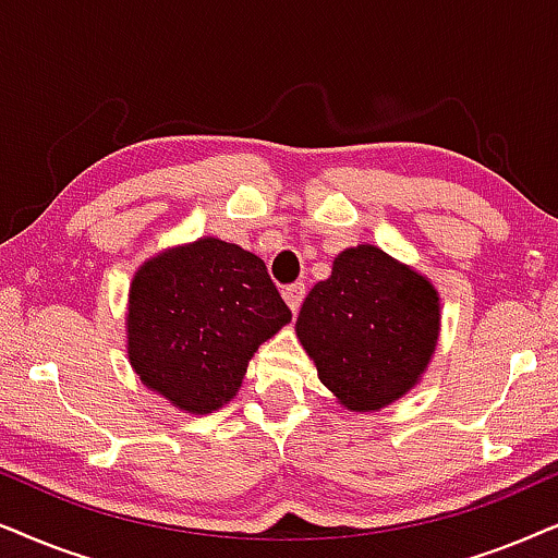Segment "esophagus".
Instances as JSON below:
<instances>
[{
    "instance_id": "esophagus-1",
    "label": "esophagus",
    "mask_w": 558,
    "mask_h": 558,
    "mask_svg": "<svg viewBox=\"0 0 558 558\" xmlns=\"http://www.w3.org/2000/svg\"><path fill=\"white\" fill-rule=\"evenodd\" d=\"M283 299H286L288 306H291V312L295 314V312H299V308H301L303 299H306V286H303V283L286 286V288H283Z\"/></svg>"
}]
</instances>
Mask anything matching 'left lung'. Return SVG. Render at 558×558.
<instances>
[{"instance_id":"left-lung-1","label":"left lung","mask_w":558,"mask_h":558,"mask_svg":"<svg viewBox=\"0 0 558 558\" xmlns=\"http://www.w3.org/2000/svg\"><path fill=\"white\" fill-rule=\"evenodd\" d=\"M437 329L435 288L371 244L335 259L295 322L322 384L355 412L391 404L417 384Z\"/></svg>"}]
</instances>
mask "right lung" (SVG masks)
Segmentation results:
<instances>
[{
	"mask_svg": "<svg viewBox=\"0 0 558 558\" xmlns=\"http://www.w3.org/2000/svg\"><path fill=\"white\" fill-rule=\"evenodd\" d=\"M291 322L267 267L221 239L169 250L136 272L129 355L146 386L208 414L236 397L259 344Z\"/></svg>",
	"mask_w": 558,
	"mask_h": 558,
	"instance_id": "obj_1",
	"label": "right lung"
}]
</instances>
